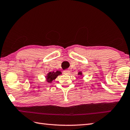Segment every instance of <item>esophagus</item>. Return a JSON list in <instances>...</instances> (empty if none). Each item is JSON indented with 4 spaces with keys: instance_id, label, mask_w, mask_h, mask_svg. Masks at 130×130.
<instances>
[{
    "instance_id": "34e87169",
    "label": "esophagus",
    "mask_w": 130,
    "mask_h": 130,
    "mask_svg": "<svg viewBox=\"0 0 130 130\" xmlns=\"http://www.w3.org/2000/svg\"><path fill=\"white\" fill-rule=\"evenodd\" d=\"M63 73H64V74H69V73H70V71L69 70H66L63 71Z\"/></svg>"
}]
</instances>
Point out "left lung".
I'll return each instance as SVG.
<instances>
[{
  "mask_svg": "<svg viewBox=\"0 0 130 130\" xmlns=\"http://www.w3.org/2000/svg\"><path fill=\"white\" fill-rule=\"evenodd\" d=\"M78 75L82 76V72H79V73H78Z\"/></svg>",
  "mask_w": 130,
  "mask_h": 130,
  "instance_id": "8db88e82",
  "label": "left lung"
}]
</instances>
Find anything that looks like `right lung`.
<instances>
[{
  "label": "right lung",
  "instance_id": "1",
  "mask_svg": "<svg viewBox=\"0 0 130 130\" xmlns=\"http://www.w3.org/2000/svg\"><path fill=\"white\" fill-rule=\"evenodd\" d=\"M62 74L60 71H57L56 72H50L47 73V76H46V79L48 83H51L53 80H55L57 77L58 76Z\"/></svg>",
  "mask_w": 130,
  "mask_h": 130
}]
</instances>
